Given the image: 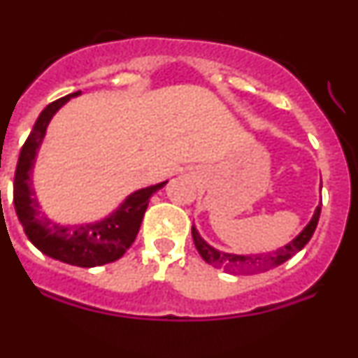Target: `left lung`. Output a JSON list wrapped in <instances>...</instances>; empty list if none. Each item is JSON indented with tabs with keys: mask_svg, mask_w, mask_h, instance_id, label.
Instances as JSON below:
<instances>
[{
	"mask_svg": "<svg viewBox=\"0 0 358 358\" xmlns=\"http://www.w3.org/2000/svg\"><path fill=\"white\" fill-rule=\"evenodd\" d=\"M322 211V203L318 204L317 210H315L313 217L308 222L306 227L296 236L290 243L280 246V248L273 250V252L266 253H229L222 252V250L213 248L211 245H208L203 238L199 236L197 229L192 225V238L194 245H196L197 252L203 257L204 262H208L210 266L217 267V269H224L225 273H232V275H257V273H266L269 269H275V267L282 266L283 262L290 259V257L296 255L297 252L306 246V243L310 241L311 236H313L315 229H317L318 218H320Z\"/></svg>",
	"mask_w": 358,
	"mask_h": 358,
	"instance_id": "8db88e82",
	"label": "left lung"
}]
</instances>
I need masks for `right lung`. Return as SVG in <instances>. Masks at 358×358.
I'll return each mask as SVG.
<instances>
[{
	"label": "right lung",
	"mask_w": 358,
	"mask_h": 358,
	"mask_svg": "<svg viewBox=\"0 0 358 358\" xmlns=\"http://www.w3.org/2000/svg\"><path fill=\"white\" fill-rule=\"evenodd\" d=\"M82 92H73L50 103L34 122L27 136L13 180V204L29 241L45 255L78 267H96L119 260L136 239L152 194L168 183H155L129 194L113 213L91 224L62 225L41 211L33 187V168L52 117L62 105Z\"/></svg>",
	"instance_id": "add662e5"
}]
</instances>
